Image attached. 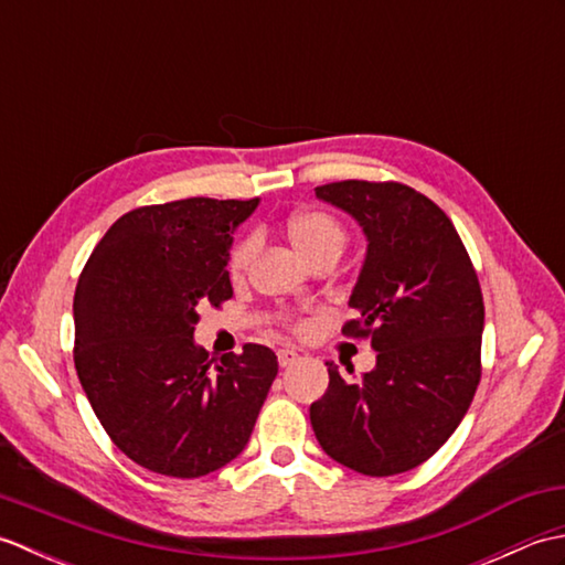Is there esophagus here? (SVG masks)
<instances>
[{"instance_id":"34e87169","label":"esophagus","mask_w":565,"mask_h":565,"mask_svg":"<svg viewBox=\"0 0 565 565\" xmlns=\"http://www.w3.org/2000/svg\"><path fill=\"white\" fill-rule=\"evenodd\" d=\"M276 359H279V366H291L298 362V352L296 350H279L276 352Z\"/></svg>"}]
</instances>
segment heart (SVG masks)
Segmentation results:
<instances>
[{"instance_id":"b5f03b06","label":"heart","mask_w":565,"mask_h":565,"mask_svg":"<svg viewBox=\"0 0 565 565\" xmlns=\"http://www.w3.org/2000/svg\"><path fill=\"white\" fill-rule=\"evenodd\" d=\"M286 231L294 247L301 252V255L310 262L320 255H328V252H340L344 249L347 233L338 218H332L326 211H298L294 213L289 223H286ZM259 239L257 235H245L239 237L231 249V259H227V269L239 279L247 269L252 259H255Z\"/></svg>"}]
</instances>
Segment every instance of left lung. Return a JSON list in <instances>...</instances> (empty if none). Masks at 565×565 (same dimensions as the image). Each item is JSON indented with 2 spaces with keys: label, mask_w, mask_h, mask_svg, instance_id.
<instances>
[{
  "label": "left lung",
  "mask_w": 565,
  "mask_h": 565,
  "mask_svg": "<svg viewBox=\"0 0 565 565\" xmlns=\"http://www.w3.org/2000/svg\"><path fill=\"white\" fill-rule=\"evenodd\" d=\"M316 196L350 213L366 257L342 332L371 338L376 366L310 405L322 451L364 476L427 461L459 427L481 381L483 294L471 257L435 201L398 182L347 179Z\"/></svg>",
  "instance_id": "1"
}]
</instances>
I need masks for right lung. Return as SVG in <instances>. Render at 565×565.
<instances>
[{
    "label": "right lung",
    "instance_id": "add662e5",
    "mask_svg": "<svg viewBox=\"0 0 565 565\" xmlns=\"http://www.w3.org/2000/svg\"><path fill=\"white\" fill-rule=\"evenodd\" d=\"M259 199H182L121 215L75 291V369L102 427L152 473L199 478L247 447L276 354L245 344L211 369L199 306L233 296V233Z\"/></svg>",
    "mask_w": 565,
    "mask_h": 565
}]
</instances>
